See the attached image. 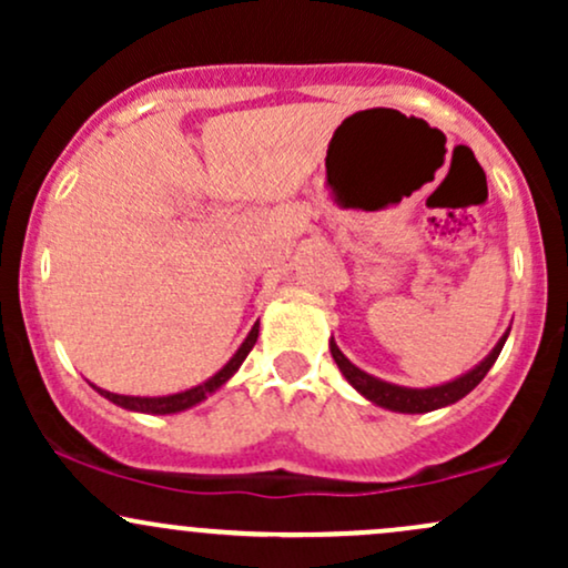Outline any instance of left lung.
<instances>
[{"mask_svg":"<svg viewBox=\"0 0 568 568\" xmlns=\"http://www.w3.org/2000/svg\"><path fill=\"white\" fill-rule=\"evenodd\" d=\"M505 342H507V334L499 338L497 347L491 349V355H488L480 366H475L470 374L459 376V379H454L448 384H440V387H429V389H408V387H397V384L376 379V376L366 374V371L352 366L347 357H344V352L336 347L334 338H331V355H334L338 371L347 376V382L352 384V387H355L361 395H366L371 403H376V406L389 408V410H400V414H427V410L452 406V403L462 400L467 393H473V389L480 384V379L488 374V368L497 363Z\"/></svg>","mask_w":568,"mask_h":568,"instance_id":"left-lung-1","label":"left lung"}]
</instances>
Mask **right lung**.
<instances>
[{"label": "right lung", "mask_w": 568, "mask_h": 568, "mask_svg": "<svg viewBox=\"0 0 568 568\" xmlns=\"http://www.w3.org/2000/svg\"><path fill=\"white\" fill-rule=\"evenodd\" d=\"M256 338H258V323L253 325L251 334H247V338L243 342V347L234 352L232 361L226 363V366L221 368L216 376H211V379H207V382L197 384V387L186 389V393H175V395H165V397H133V395L106 393V389H98V387L95 389L103 397H106V400H112V403H116V406H122V408H128V410H141V414H179V410L197 406V403L205 400L207 395L216 393L221 384L230 379L234 371L243 366V361L247 357V352L253 349Z\"/></svg>", "instance_id": "right-lung-1"}]
</instances>
